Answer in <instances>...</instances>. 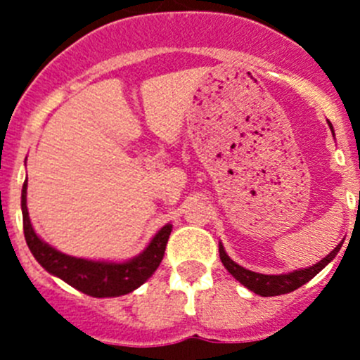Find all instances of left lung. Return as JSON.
Segmentation results:
<instances>
[{"instance_id":"left-lung-1","label":"left lung","mask_w":360,"mask_h":360,"mask_svg":"<svg viewBox=\"0 0 360 360\" xmlns=\"http://www.w3.org/2000/svg\"><path fill=\"white\" fill-rule=\"evenodd\" d=\"M329 127L333 129L331 122H328ZM343 240L336 245L331 252L326 257H322L319 263H315L314 266L308 268H300V270L289 271V274H281V275H264L257 274V271H250L248 268L240 266V264L235 263L230 256L224 250L223 244H219V257L221 263L224 264L228 271L240 282L242 285L249 289V291L259 294V296H278V294H288L296 291L297 288H301L303 284H307L308 281L315 277L321 270H324L329 263L336 257V254L340 252Z\"/></svg>"}]
</instances>
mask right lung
I'll use <instances>...</instances> for the list:
<instances>
[{
  "mask_svg": "<svg viewBox=\"0 0 360 360\" xmlns=\"http://www.w3.org/2000/svg\"><path fill=\"white\" fill-rule=\"evenodd\" d=\"M24 219V237L34 259L53 277H59L71 288L94 297H116L136 291L160 266L165 254V245L172 231L167 223L155 233L143 252L127 261H96L69 256L60 252L38 237L27 212V183L20 197Z\"/></svg>",
  "mask_w": 360,
  "mask_h": 360,
  "instance_id": "1",
  "label": "right lung"
}]
</instances>
